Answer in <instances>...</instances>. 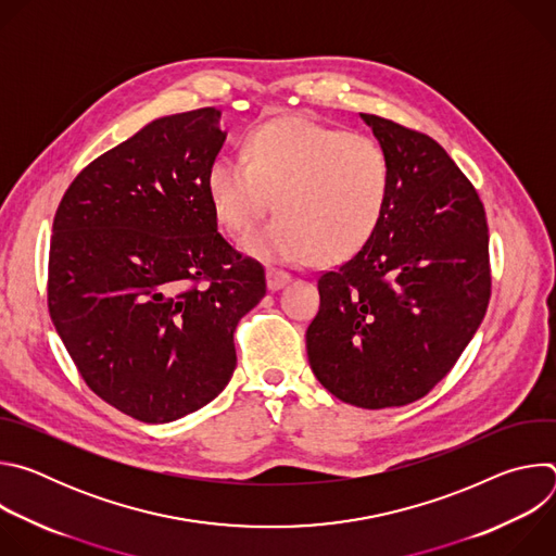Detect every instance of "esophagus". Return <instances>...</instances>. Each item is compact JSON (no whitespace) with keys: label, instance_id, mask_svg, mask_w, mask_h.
Returning <instances> with one entry per match:
<instances>
[{"label":"esophagus","instance_id":"obj_1","mask_svg":"<svg viewBox=\"0 0 556 556\" xmlns=\"http://www.w3.org/2000/svg\"><path fill=\"white\" fill-rule=\"evenodd\" d=\"M288 281H290V275L283 273V270H277V268H268V270H266L268 290H279V288H283Z\"/></svg>","mask_w":556,"mask_h":556}]
</instances>
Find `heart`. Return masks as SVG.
Returning a JSON list of instances; mask_svg holds the SVG:
<instances>
[{
    "label": "heart",
    "mask_w": 556,
    "mask_h": 556,
    "mask_svg": "<svg viewBox=\"0 0 556 556\" xmlns=\"http://www.w3.org/2000/svg\"><path fill=\"white\" fill-rule=\"evenodd\" d=\"M206 193L217 219L237 235L251 230L275 198V219L242 240L251 257L334 264L378 230L391 157L374 136L288 116L255 127L247 157L217 155L206 169Z\"/></svg>",
    "instance_id": "b5f03b06"
}]
</instances>
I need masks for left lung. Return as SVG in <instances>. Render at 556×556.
Segmentation results:
<instances>
[{
    "label": "left lung",
    "instance_id": "8db88e82",
    "mask_svg": "<svg viewBox=\"0 0 556 556\" xmlns=\"http://www.w3.org/2000/svg\"><path fill=\"white\" fill-rule=\"evenodd\" d=\"M391 157L371 240L319 277L307 361L339 401L403 407L427 395L478 332L491 299L484 204L427 134L361 114Z\"/></svg>",
    "mask_w": 556,
    "mask_h": 556
}]
</instances>
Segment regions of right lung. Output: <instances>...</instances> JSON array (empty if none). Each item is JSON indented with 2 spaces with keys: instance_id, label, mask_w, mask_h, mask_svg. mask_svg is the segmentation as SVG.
<instances>
[{
  "instance_id": "add662e5",
  "label": "right lung",
  "mask_w": 556,
  "mask_h": 556,
  "mask_svg": "<svg viewBox=\"0 0 556 556\" xmlns=\"http://www.w3.org/2000/svg\"><path fill=\"white\" fill-rule=\"evenodd\" d=\"M219 116L151 121L74 178L52 224L50 319L99 399L149 425L228 384L232 332L266 294L262 264L217 232L206 193Z\"/></svg>"
}]
</instances>
